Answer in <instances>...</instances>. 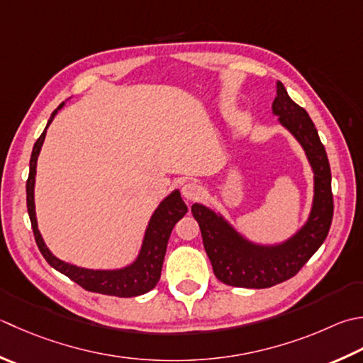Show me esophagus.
Listing matches in <instances>:
<instances>
[{
  "instance_id": "obj_1",
  "label": "esophagus",
  "mask_w": 363,
  "mask_h": 363,
  "mask_svg": "<svg viewBox=\"0 0 363 363\" xmlns=\"http://www.w3.org/2000/svg\"><path fill=\"white\" fill-rule=\"evenodd\" d=\"M201 191L203 189L196 181H189L182 186V195L184 198H187V200H195V198L201 195Z\"/></svg>"
}]
</instances>
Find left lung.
Returning <instances> with one entry per match:
<instances>
[{
    "instance_id": "obj_1",
    "label": "left lung",
    "mask_w": 363,
    "mask_h": 363,
    "mask_svg": "<svg viewBox=\"0 0 363 363\" xmlns=\"http://www.w3.org/2000/svg\"><path fill=\"white\" fill-rule=\"evenodd\" d=\"M272 110L307 152L315 172L313 208L308 222L296 236L280 245L262 247L248 242L216 212L201 204L191 206L214 274L230 286L259 289L289 280L313 257L330 230L333 217L330 165L313 121L302 106L291 101L280 82L277 83Z\"/></svg>"
}]
</instances>
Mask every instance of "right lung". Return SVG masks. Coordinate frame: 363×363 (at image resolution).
I'll list each match as a JSON object with an SVG mask.
<instances>
[{
	"mask_svg": "<svg viewBox=\"0 0 363 363\" xmlns=\"http://www.w3.org/2000/svg\"><path fill=\"white\" fill-rule=\"evenodd\" d=\"M62 105L64 104H61L58 108L52 113L47 127L52 123L56 111H58ZM47 127L38 138V141L34 143L30 160V174H28L26 181L28 214H30L34 239L42 253V257H44L48 264L56 269V271L69 277V279L75 281L77 285H80L83 289L91 291V293L116 297H135L151 291L157 285V281L160 279L163 258H165L167 244L173 226L176 225V222H179L189 211L186 203L182 201L181 194L174 190L173 194L167 196L165 200L160 203L159 208L155 209L151 217V222L147 225L143 247H141L138 258L129 267L119 269V271H91V269L77 267L69 264V262H64L53 257L52 252H50L47 245L44 244V239H42L38 230V220H35L34 211L35 165H38V155L40 152L42 143H44L45 140Z\"/></svg>",
	"mask_w": 363,
	"mask_h": 363,
	"instance_id": "1",
	"label": "right lung"
}]
</instances>
